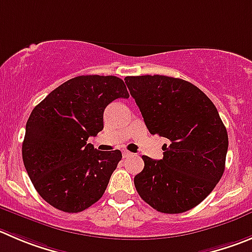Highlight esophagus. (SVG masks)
Instances as JSON below:
<instances>
[{
  "label": "esophagus",
  "mask_w": 252,
  "mask_h": 252,
  "mask_svg": "<svg viewBox=\"0 0 252 252\" xmlns=\"http://www.w3.org/2000/svg\"><path fill=\"white\" fill-rule=\"evenodd\" d=\"M130 156H132V153L128 152V151H124V152H122V157L124 158H127L130 157Z\"/></svg>",
  "instance_id": "obj_1"
}]
</instances>
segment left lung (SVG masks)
Masks as SVG:
<instances>
[{
  "instance_id": "obj_1",
  "label": "left lung",
  "mask_w": 252,
  "mask_h": 252,
  "mask_svg": "<svg viewBox=\"0 0 252 252\" xmlns=\"http://www.w3.org/2000/svg\"><path fill=\"white\" fill-rule=\"evenodd\" d=\"M125 83L152 135L169 140L159 160L142 156L135 177L140 196L157 212L179 214L202 203L221 178L227 132L212 100L189 81L164 75L126 76Z\"/></svg>"
}]
</instances>
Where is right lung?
<instances>
[{
    "label": "right lung",
    "mask_w": 252,
    "mask_h": 252,
    "mask_svg": "<svg viewBox=\"0 0 252 252\" xmlns=\"http://www.w3.org/2000/svg\"><path fill=\"white\" fill-rule=\"evenodd\" d=\"M130 97L116 76L80 75L54 89L31 112L22 158L43 199L65 213H79L102 196L121 151L86 143L104 128L105 107Z\"/></svg>",
    "instance_id": "1"
}]
</instances>
